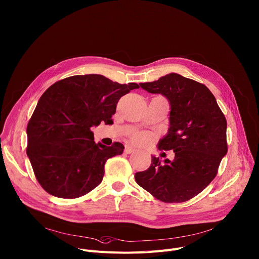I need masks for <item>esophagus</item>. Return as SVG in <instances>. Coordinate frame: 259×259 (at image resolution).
I'll list each match as a JSON object with an SVG mask.
<instances>
[{"label":"esophagus","instance_id":"1","mask_svg":"<svg viewBox=\"0 0 259 259\" xmlns=\"http://www.w3.org/2000/svg\"><path fill=\"white\" fill-rule=\"evenodd\" d=\"M124 151H125L126 154H131V153H133L135 151V149L132 146H130V145H126Z\"/></svg>","mask_w":259,"mask_h":259}]
</instances>
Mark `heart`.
Segmentation results:
<instances>
[{
  "label": "heart",
  "mask_w": 259,
  "mask_h": 259,
  "mask_svg": "<svg viewBox=\"0 0 259 259\" xmlns=\"http://www.w3.org/2000/svg\"><path fill=\"white\" fill-rule=\"evenodd\" d=\"M134 140H135L136 143H139V144L148 143L149 140H150V136H149V135H147V134H143V133L136 134V135L134 136Z\"/></svg>",
  "instance_id": "1"
}]
</instances>
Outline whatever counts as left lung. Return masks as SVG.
Segmentation results:
<instances>
[{"label":"left lung","instance_id":"obj_1","mask_svg":"<svg viewBox=\"0 0 259 259\" xmlns=\"http://www.w3.org/2000/svg\"><path fill=\"white\" fill-rule=\"evenodd\" d=\"M139 85L169 102V128L158 149L172 150L175 159L152 156L151 166L136 172L135 181L163 202L189 200L215 179L227 153L225 116L204 84L178 73Z\"/></svg>","mask_w":259,"mask_h":259}]
</instances>
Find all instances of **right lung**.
I'll use <instances>...</instances> for the list:
<instances>
[{
    "label": "right lung",
    "instance_id": "1",
    "mask_svg": "<svg viewBox=\"0 0 259 259\" xmlns=\"http://www.w3.org/2000/svg\"><path fill=\"white\" fill-rule=\"evenodd\" d=\"M138 88L87 74L64 78L43 93L27 127V155L46 192L76 198L102 182L105 162L125 147L95 144L91 128L110 124L117 101Z\"/></svg>",
    "mask_w": 259,
    "mask_h": 259
}]
</instances>
